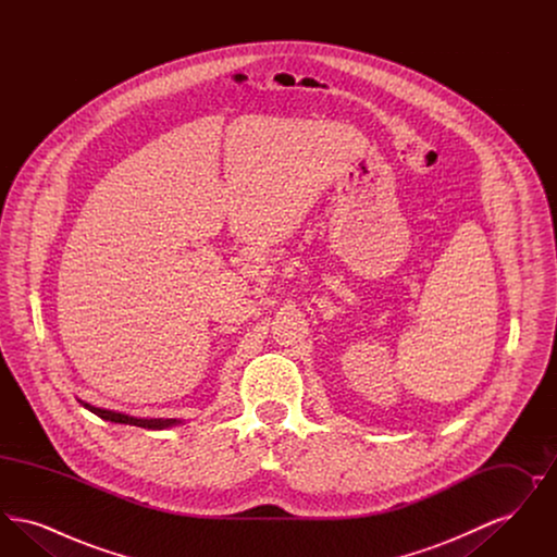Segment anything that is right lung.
<instances>
[{
  "mask_svg": "<svg viewBox=\"0 0 557 557\" xmlns=\"http://www.w3.org/2000/svg\"><path fill=\"white\" fill-rule=\"evenodd\" d=\"M83 403V407L85 409H89L91 413H96L98 418H102V420H107V422H114V424H129L137 425V428H148V430H164V428H173V425L182 424V420H175V418H171V420H164V418H133V416H127V413H121V411H110V409H102V407H96V405H89V403H85V400H79Z\"/></svg>",
  "mask_w": 557,
  "mask_h": 557,
  "instance_id": "right-lung-1",
  "label": "right lung"
}]
</instances>
